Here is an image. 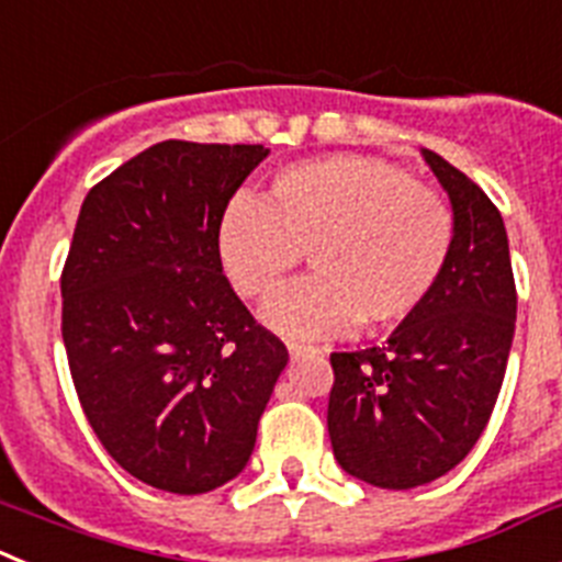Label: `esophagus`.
<instances>
[{"label":"esophagus","instance_id":"34e87169","mask_svg":"<svg viewBox=\"0 0 562 562\" xmlns=\"http://www.w3.org/2000/svg\"><path fill=\"white\" fill-rule=\"evenodd\" d=\"M288 353H291V359H296V356L316 353V348L314 345H296V341H288Z\"/></svg>","mask_w":562,"mask_h":562}]
</instances>
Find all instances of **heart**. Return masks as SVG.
<instances>
[{"label": "heart", "instance_id": "b5f03b06", "mask_svg": "<svg viewBox=\"0 0 562 562\" xmlns=\"http://www.w3.org/2000/svg\"><path fill=\"white\" fill-rule=\"evenodd\" d=\"M452 246L456 214L441 194L359 155L285 166L268 200L234 194L217 223L221 266L248 300L274 294L308 251L316 274L262 308L294 339L407 319L441 282Z\"/></svg>", "mask_w": 562, "mask_h": 562}]
</instances>
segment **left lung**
Here are the masks:
<instances>
[{
  "instance_id": "1",
  "label": "left lung",
  "mask_w": 562,
  "mask_h": 562,
  "mask_svg": "<svg viewBox=\"0 0 562 562\" xmlns=\"http://www.w3.org/2000/svg\"><path fill=\"white\" fill-rule=\"evenodd\" d=\"M456 214L441 282L384 345L330 353V447L348 475L413 490L447 475L484 432L504 384L517 291L504 217L456 166L424 149Z\"/></svg>"
}]
</instances>
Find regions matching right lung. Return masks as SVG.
<instances>
[{
  "mask_svg": "<svg viewBox=\"0 0 562 562\" xmlns=\"http://www.w3.org/2000/svg\"><path fill=\"white\" fill-rule=\"evenodd\" d=\"M262 144L160 140L87 192L61 271V336L104 450L155 490L237 477L288 350L217 257V223Z\"/></svg>",
  "mask_w": 562,
  "mask_h": 562,
  "instance_id": "obj_1",
  "label": "right lung"
}]
</instances>
